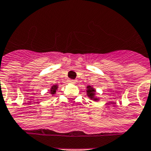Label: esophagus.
<instances>
[{
    "label": "esophagus",
    "mask_w": 151,
    "mask_h": 151,
    "mask_svg": "<svg viewBox=\"0 0 151 151\" xmlns=\"http://www.w3.org/2000/svg\"><path fill=\"white\" fill-rule=\"evenodd\" d=\"M76 81H75V80L70 79V80H69V83H75Z\"/></svg>",
    "instance_id": "esophagus-1"
}]
</instances>
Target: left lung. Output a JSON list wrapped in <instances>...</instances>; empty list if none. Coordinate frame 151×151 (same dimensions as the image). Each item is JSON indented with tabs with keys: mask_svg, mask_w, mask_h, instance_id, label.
Returning a JSON list of instances; mask_svg holds the SVG:
<instances>
[{
	"mask_svg": "<svg viewBox=\"0 0 151 151\" xmlns=\"http://www.w3.org/2000/svg\"><path fill=\"white\" fill-rule=\"evenodd\" d=\"M87 96L90 99H93L94 100H96V98H94V95H95V90H94L92 86H87Z\"/></svg>",
	"mask_w": 151,
	"mask_h": 151,
	"instance_id": "left-lung-1",
	"label": "left lung"
}]
</instances>
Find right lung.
<instances>
[{
  "mask_svg": "<svg viewBox=\"0 0 151 151\" xmlns=\"http://www.w3.org/2000/svg\"><path fill=\"white\" fill-rule=\"evenodd\" d=\"M57 89H58V86H56V85H55V86L54 85L53 86H52V88H51V92H50V93L52 94V95H53V94L55 93L56 90H57Z\"/></svg>",
  "mask_w": 151,
  "mask_h": 151,
  "instance_id": "right-lung-1",
  "label": "right lung"
}]
</instances>
